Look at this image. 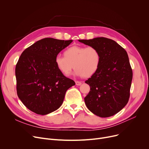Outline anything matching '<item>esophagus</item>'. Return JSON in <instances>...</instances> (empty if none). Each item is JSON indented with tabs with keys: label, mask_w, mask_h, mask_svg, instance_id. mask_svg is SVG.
Here are the masks:
<instances>
[{
	"label": "esophagus",
	"mask_w": 149,
	"mask_h": 149,
	"mask_svg": "<svg viewBox=\"0 0 149 149\" xmlns=\"http://www.w3.org/2000/svg\"><path fill=\"white\" fill-rule=\"evenodd\" d=\"M75 84L77 86H80L81 84V81H75Z\"/></svg>",
	"instance_id": "obj_1"
}]
</instances>
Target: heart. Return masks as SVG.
Wrapping results in <instances>:
<instances>
[{"mask_svg":"<svg viewBox=\"0 0 149 149\" xmlns=\"http://www.w3.org/2000/svg\"><path fill=\"white\" fill-rule=\"evenodd\" d=\"M64 56H57L55 63L65 76L69 75L74 67L75 75L89 77L97 71L101 61L100 52L94 46L69 47L64 52Z\"/></svg>","mask_w":149,"mask_h":149,"instance_id":"b5f03b06","label":"heart"}]
</instances>
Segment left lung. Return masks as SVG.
<instances>
[{
    "mask_svg": "<svg viewBox=\"0 0 149 149\" xmlns=\"http://www.w3.org/2000/svg\"><path fill=\"white\" fill-rule=\"evenodd\" d=\"M99 49L101 61L97 71L85 81L90 91L85 104L93 113L106 118L120 112L127 104L133 72L127 52L114 40L106 37L79 40Z\"/></svg>",
    "mask_w": 149,
    "mask_h": 149,
    "instance_id": "left-lung-1",
    "label": "left lung"
}]
</instances>
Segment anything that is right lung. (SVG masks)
I'll return each mask as SVG.
<instances>
[{
	"label": "right lung",
	"mask_w": 149,
	"mask_h": 149,
	"mask_svg": "<svg viewBox=\"0 0 149 149\" xmlns=\"http://www.w3.org/2000/svg\"><path fill=\"white\" fill-rule=\"evenodd\" d=\"M72 42L45 38L23 51L15 66L19 98L31 111L46 115L58 109L75 82L57 69L55 58Z\"/></svg>",
	"instance_id": "obj_1"
}]
</instances>
